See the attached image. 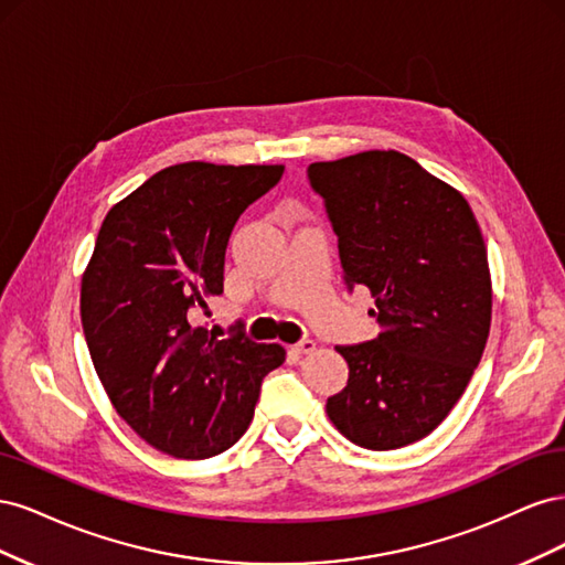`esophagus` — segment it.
I'll use <instances>...</instances> for the list:
<instances>
[{
  "label": "esophagus",
  "instance_id": "34e87169",
  "mask_svg": "<svg viewBox=\"0 0 565 565\" xmlns=\"http://www.w3.org/2000/svg\"><path fill=\"white\" fill-rule=\"evenodd\" d=\"M299 353H311V351H316V341L311 339V337H303L301 341H297V347H295Z\"/></svg>",
  "mask_w": 565,
  "mask_h": 565
}]
</instances>
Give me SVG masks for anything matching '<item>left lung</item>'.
Returning <instances> with one entry per match:
<instances>
[{
  "instance_id": "8db88e82",
  "label": "left lung",
  "mask_w": 565,
  "mask_h": 565,
  "mask_svg": "<svg viewBox=\"0 0 565 565\" xmlns=\"http://www.w3.org/2000/svg\"><path fill=\"white\" fill-rule=\"evenodd\" d=\"M349 292L365 285L380 334L337 347L349 382L328 417L351 443L429 436L465 393L490 332L488 252L469 202L396 150L309 164Z\"/></svg>"
}]
</instances>
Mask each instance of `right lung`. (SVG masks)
<instances>
[{
  "mask_svg": "<svg viewBox=\"0 0 565 565\" xmlns=\"http://www.w3.org/2000/svg\"><path fill=\"white\" fill-rule=\"evenodd\" d=\"M282 164L183 162L152 174L104 218L82 278V330L117 415L179 459L228 450L254 415L280 344L198 324L224 295L237 218L282 179ZM234 330V328H233Z\"/></svg>",
  "mask_w": 565,
  "mask_h": 565,
  "instance_id": "add662e5",
  "label": "right lung"
}]
</instances>
